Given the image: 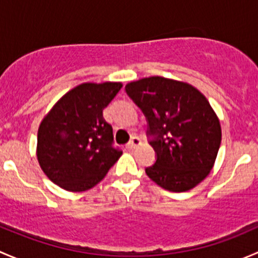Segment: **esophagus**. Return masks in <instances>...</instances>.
<instances>
[{"label": "esophagus", "mask_w": 258, "mask_h": 258, "mask_svg": "<svg viewBox=\"0 0 258 258\" xmlns=\"http://www.w3.org/2000/svg\"><path fill=\"white\" fill-rule=\"evenodd\" d=\"M139 145H141V140H140L139 137L134 136V137H132V139H131V141H130L128 144L126 145V147L130 148V150H132V148H136Z\"/></svg>", "instance_id": "1"}]
</instances>
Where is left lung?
<instances>
[{
    "label": "left lung",
    "instance_id": "obj_1",
    "mask_svg": "<svg viewBox=\"0 0 258 258\" xmlns=\"http://www.w3.org/2000/svg\"><path fill=\"white\" fill-rule=\"evenodd\" d=\"M126 93L147 119L156 162L146 173L162 188L184 192L212 170L221 126L207 98L186 82L153 76L127 83Z\"/></svg>",
    "mask_w": 258,
    "mask_h": 258
}]
</instances>
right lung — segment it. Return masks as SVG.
I'll return each instance as SVG.
<instances>
[{
  "label": "right lung",
  "mask_w": 258,
  "mask_h": 258,
  "mask_svg": "<svg viewBox=\"0 0 258 258\" xmlns=\"http://www.w3.org/2000/svg\"><path fill=\"white\" fill-rule=\"evenodd\" d=\"M122 83H82L69 91L42 119L37 160L46 176L66 191L92 188L106 176L122 151L113 146L112 126L103 108Z\"/></svg>",
  "instance_id": "right-lung-1"
}]
</instances>
